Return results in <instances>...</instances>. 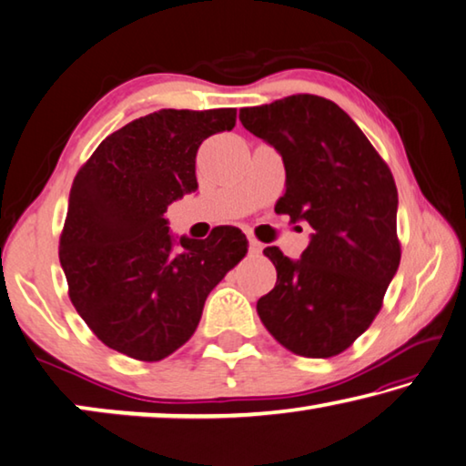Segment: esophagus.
<instances>
[{
	"instance_id": "esophagus-1",
	"label": "esophagus",
	"mask_w": 466,
	"mask_h": 466,
	"mask_svg": "<svg viewBox=\"0 0 466 466\" xmlns=\"http://www.w3.org/2000/svg\"><path fill=\"white\" fill-rule=\"evenodd\" d=\"M262 251V243L256 239H249V254H260Z\"/></svg>"
}]
</instances>
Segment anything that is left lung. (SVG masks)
I'll list each match as a JSON object with an SVG mask.
<instances>
[{
  "instance_id": "obj_1",
  "label": "left lung",
  "mask_w": 466,
  "mask_h": 466,
  "mask_svg": "<svg viewBox=\"0 0 466 466\" xmlns=\"http://www.w3.org/2000/svg\"><path fill=\"white\" fill-rule=\"evenodd\" d=\"M239 119L283 157L279 215L314 228L299 260L264 249L277 285L258 299V316L295 355H339L368 330L399 270L392 173L360 126L324 96L246 106Z\"/></svg>"
}]
</instances>
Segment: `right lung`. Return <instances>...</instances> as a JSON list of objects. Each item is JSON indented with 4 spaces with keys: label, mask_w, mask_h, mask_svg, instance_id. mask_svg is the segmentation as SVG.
Here are the masks:
<instances>
[{
    "label": "right lung",
    "mask_w": 466,
    "mask_h": 466,
    "mask_svg": "<svg viewBox=\"0 0 466 466\" xmlns=\"http://www.w3.org/2000/svg\"><path fill=\"white\" fill-rule=\"evenodd\" d=\"M235 119V109L155 111L106 136L74 177L59 262L76 311L117 353L161 361L186 345L206 297L248 254L238 227L175 239L165 218L198 189L200 144Z\"/></svg>",
    "instance_id": "1"
}]
</instances>
